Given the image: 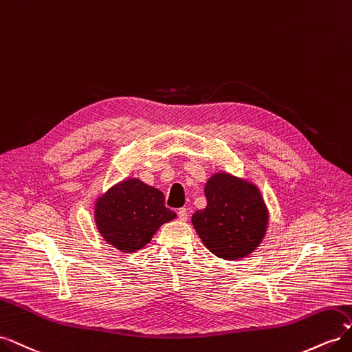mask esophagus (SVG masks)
Returning <instances> with one entry per match:
<instances>
[{
  "instance_id": "1",
  "label": "esophagus",
  "mask_w": 352,
  "mask_h": 352,
  "mask_svg": "<svg viewBox=\"0 0 352 352\" xmlns=\"http://www.w3.org/2000/svg\"><path fill=\"white\" fill-rule=\"evenodd\" d=\"M177 216L180 220H188V210L186 208H179L177 210Z\"/></svg>"
}]
</instances>
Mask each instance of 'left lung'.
Instances as JSON below:
<instances>
[{"instance_id": "1", "label": "left lung", "mask_w": 352, "mask_h": 352, "mask_svg": "<svg viewBox=\"0 0 352 352\" xmlns=\"http://www.w3.org/2000/svg\"><path fill=\"white\" fill-rule=\"evenodd\" d=\"M207 207L192 214V225L207 250L235 261L260 247L269 228V208L258 186L228 172L212 173L204 188Z\"/></svg>"}]
</instances>
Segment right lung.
Here are the masks:
<instances>
[{
  "instance_id": "right-lung-1",
  "label": "right lung",
  "mask_w": 352,
  "mask_h": 352,
  "mask_svg": "<svg viewBox=\"0 0 352 352\" xmlns=\"http://www.w3.org/2000/svg\"><path fill=\"white\" fill-rule=\"evenodd\" d=\"M94 219L105 242L131 254L150 243L164 223L176 219V212L164 206L162 190L127 177L97 198Z\"/></svg>"
}]
</instances>
